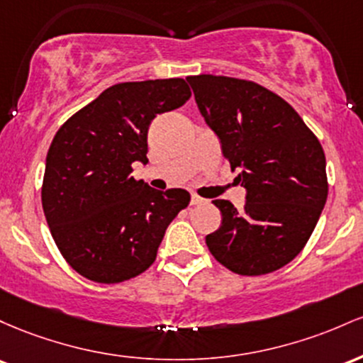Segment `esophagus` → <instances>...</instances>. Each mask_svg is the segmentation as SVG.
Segmentation results:
<instances>
[{"label": "esophagus", "instance_id": "obj_1", "mask_svg": "<svg viewBox=\"0 0 363 363\" xmlns=\"http://www.w3.org/2000/svg\"><path fill=\"white\" fill-rule=\"evenodd\" d=\"M206 202H207L206 199L199 197L197 194H192V201H190V203H192V206H202V203H206Z\"/></svg>", "mask_w": 363, "mask_h": 363}]
</instances>
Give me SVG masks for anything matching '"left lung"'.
<instances>
[{"instance_id": "1", "label": "left lung", "mask_w": 363, "mask_h": 363, "mask_svg": "<svg viewBox=\"0 0 363 363\" xmlns=\"http://www.w3.org/2000/svg\"><path fill=\"white\" fill-rule=\"evenodd\" d=\"M206 123L218 133L235 178L247 189L242 209L214 201L221 226L206 236L219 264L240 276L286 266L311 238L328 199L319 138L283 97L252 80L186 77Z\"/></svg>"}]
</instances>
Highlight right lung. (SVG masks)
<instances>
[{"label": "right lung", "instance_id": "1", "mask_svg": "<svg viewBox=\"0 0 363 363\" xmlns=\"http://www.w3.org/2000/svg\"><path fill=\"white\" fill-rule=\"evenodd\" d=\"M183 79L111 85L61 125L46 157L43 209L56 247L84 278L115 284L154 264L166 228L190 203L130 177L147 162L150 121L190 99Z\"/></svg>", "mask_w": 363, "mask_h": 363}]
</instances>
